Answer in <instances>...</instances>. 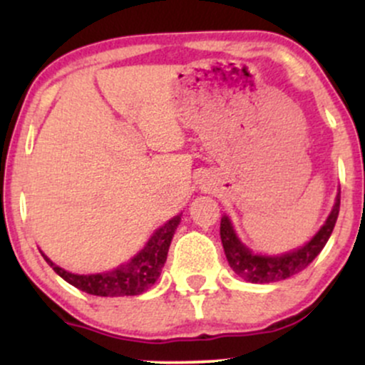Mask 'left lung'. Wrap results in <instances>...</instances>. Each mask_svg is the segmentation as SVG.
Segmentation results:
<instances>
[{
  "label": "left lung",
  "mask_w": 365,
  "mask_h": 365,
  "mask_svg": "<svg viewBox=\"0 0 365 365\" xmlns=\"http://www.w3.org/2000/svg\"><path fill=\"white\" fill-rule=\"evenodd\" d=\"M338 212H340V194L336 195V202H334L328 220H326V223L321 226L319 232H317L304 247L290 250V252H284L282 255L254 254L252 250L247 249V247L238 240L235 230H233L232 221L228 220V216H223L221 217L220 235L230 267H232L242 279L250 283L282 282V279H287L293 274L300 273V271H304L305 267L319 255L321 250L324 249L326 242L329 240L334 225H336Z\"/></svg>",
  "instance_id": "obj_1"
}]
</instances>
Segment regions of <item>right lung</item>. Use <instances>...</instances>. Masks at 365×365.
<instances>
[{
	"instance_id": "obj_1",
	"label": "right lung",
	"mask_w": 365,
	"mask_h": 365,
	"mask_svg": "<svg viewBox=\"0 0 365 365\" xmlns=\"http://www.w3.org/2000/svg\"><path fill=\"white\" fill-rule=\"evenodd\" d=\"M182 215L171 217L161 228H158L149 238L144 249L133 255L128 262L121 264L115 269L98 274H73L56 266L51 259L46 257V262L53 267L56 274H60L65 282L73 284L78 290L98 297H125L140 295L148 292L161 274L163 266L166 262V255L173 238L177 226L180 225Z\"/></svg>"
}]
</instances>
